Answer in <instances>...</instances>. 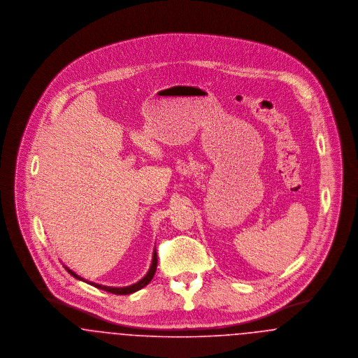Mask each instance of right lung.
Segmentation results:
<instances>
[{
    "label": "right lung",
    "mask_w": 358,
    "mask_h": 358,
    "mask_svg": "<svg viewBox=\"0 0 358 358\" xmlns=\"http://www.w3.org/2000/svg\"><path fill=\"white\" fill-rule=\"evenodd\" d=\"M63 267H64V268H66V270H67V271H69L73 278H76L78 280L85 282V283L91 285V286H94V287H96V289H104V291H107V292H113V294H117V295H129V294L136 292L138 289H143V287H145V286H148V285L150 283V280L153 279L154 273H155V270H157V251H155V248H154L152 264H150V267H149V270H148L146 275H145L143 278H141L136 283H133V285H130V286H124V287H111V286H103V285H98V283H94V282L85 280V278H82V276H79L78 273H73L72 270H69V267H67L66 264H63Z\"/></svg>",
    "instance_id": "right-lung-1"
}]
</instances>
